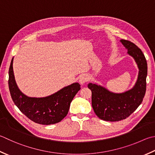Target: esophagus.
Instances as JSON below:
<instances>
[{
    "mask_svg": "<svg viewBox=\"0 0 155 155\" xmlns=\"http://www.w3.org/2000/svg\"><path fill=\"white\" fill-rule=\"evenodd\" d=\"M89 81V78H88V76L86 74H83L81 76V77L79 78V83L83 85V84H85L87 82Z\"/></svg>",
    "mask_w": 155,
    "mask_h": 155,
    "instance_id": "esophagus-1",
    "label": "esophagus"
}]
</instances>
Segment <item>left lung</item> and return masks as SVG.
Wrapping results in <instances>:
<instances>
[{
    "label": "left lung",
    "instance_id": "8db88e82",
    "mask_svg": "<svg viewBox=\"0 0 155 155\" xmlns=\"http://www.w3.org/2000/svg\"><path fill=\"white\" fill-rule=\"evenodd\" d=\"M120 41L138 66V75L134 86L126 92L116 93L97 84H88L92 92V106L95 114L101 120L110 122H117L130 116L141 104L146 93L147 62L144 54L132 42L125 39Z\"/></svg>",
    "mask_w": 155,
    "mask_h": 155
}]
</instances>
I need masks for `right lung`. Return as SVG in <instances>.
<instances>
[{
  "label": "right lung",
  "instance_id": "add662e5",
  "mask_svg": "<svg viewBox=\"0 0 155 155\" xmlns=\"http://www.w3.org/2000/svg\"><path fill=\"white\" fill-rule=\"evenodd\" d=\"M13 58L8 71V87L14 104L33 122L43 125L60 122L68 112L71 103L81 89L79 83H74L45 97H31L25 95L18 87L13 72Z\"/></svg>",
  "mask_w": 155,
  "mask_h": 155
}]
</instances>
